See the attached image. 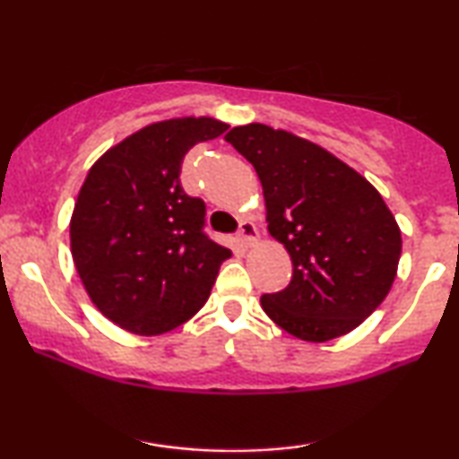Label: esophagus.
Listing matches in <instances>:
<instances>
[{
    "label": "esophagus",
    "mask_w": 459,
    "mask_h": 459,
    "mask_svg": "<svg viewBox=\"0 0 459 459\" xmlns=\"http://www.w3.org/2000/svg\"><path fill=\"white\" fill-rule=\"evenodd\" d=\"M256 236H259V230H256V225L253 221L240 223V230H238V242H240V247L248 248L250 244L256 242Z\"/></svg>",
    "instance_id": "1"
}]
</instances>
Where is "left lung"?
I'll return each mask as SVG.
<instances>
[{
	"label": "left lung",
	"instance_id": "obj_1",
	"mask_svg": "<svg viewBox=\"0 0 459 459\" xmlns=\"http://www.w3.org/2000/svg\"><path fill=\"white\" fill-rule=\"evenodd\" d=\"M255 167L269 234L292 259L284 290L261 307L280 328L325 342L357 328L391 290L401 231L376 187L316 143L267 125L225 135Z\"/></svg>",
	"mask_w": 459,
	"mask_h": 459
}]
</instances>
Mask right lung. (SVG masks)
Here are the masks:
<instances>
[{"instance_id": "add662e5", "label": "right lung", "mask_w": 459, "mask_h": 459, "mask_svg": "<svg viewBox=\"0 0 459 459\" xmlns=\"http://www.w3.org/2000/svg\"><path fill=\"white\" fill-rule=\"evenodd\" d=\"M225 129L209 117L148 125L87 173L71 219L74 267L93 305L134 334L187 322L231 256L204 231V200L179 178L187 150Z\"/></svg>"}]
</instances>
